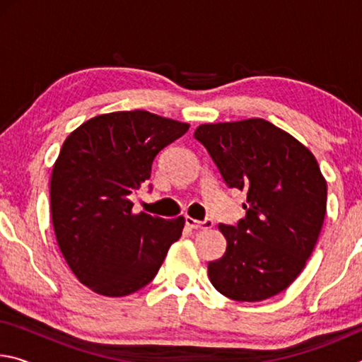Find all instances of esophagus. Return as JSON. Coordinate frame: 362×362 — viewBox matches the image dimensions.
I'll return each instance as SVG.
<instances>
[{
    "label": "esophagus",
    "mask_w": 362,
    "mask_h": 362,
    "mask_svg": "<svg viewBox=\"0 0 362 362\" xmlns=\"http://www.w3.org/2000/svg\"><path fill=\"white\" fill-rule=\"evenodd\" d=\"M185 223L193 230H209L214 226V222L211 218H206L203 222H199V220H194L193 217H185Z\"/></svg>",
    "instance_id": "34e87169"
}]
</instances>
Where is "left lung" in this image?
<instances>
[{
    "label": "left lung",
    "mask_w": 362,
    "mask_h": 362,
    "mask_svg": "<svg viewBox=\"0 0 362 362\" xmlns=\"http://www.w3.org/2000/svg\"><path fill=\"white\" fill-rule=\"evenodd\" d=\"M230 188L246 189V217L218 225L226 250L209 262L216 289L238 302H260L287 289L316 246L327 183L316 158L289 132L250 118L196 127Z\"/></svg>",
    "instance_id": "left-lung-1"
}]
</instances>
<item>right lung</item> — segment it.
I'll list each match as a JSON object with an SVG mask.
<instances>
[{"instance_id":"right-lung-1","label":"right lung","mask_w":362,"mask_h":362,"mask_svg":"<svg viewBox=\"0 0 362 362\" xmlns=\"http://www.w3.org/2000/svg\"><path fill=\"white\" fill-rule=\"evenodd\" d=\"M188 127L134 110L94 116L65 139L51 175L52 226L65 262L90 291L124 297L142 289L182 236V216L134 214L129 194Z\"/></svg>"}]
</instances>
